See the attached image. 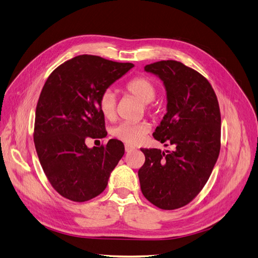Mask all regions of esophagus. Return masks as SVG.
Wrapping results in <instances>:
<instances>
[{
	"label": "esophagus",
	"mask_w": 258,
	"mask_h": 258,
	"mask_svg": "<svg viewBox=\"0 0 258 258\" xmlns=\"http://www.w3.org/2000/svg\"><path fill=\"white\" fill-rule=\"evenodd\" d=\"M134 150H135V148L133 147V146L125 145V152H132V151H134Z\"/></svg>",
	"instance_id": "esophagus-1"
}]
</instances>
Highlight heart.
I'll return each mask as SVG.
<instances>
[{
  "label": "heart",
  "instance_id": "1",
  "mask_svg": "<svg viewBox=\"0 0 258 258\" xmlns=\"http://www.w3.org/2000/svg\"><path fill=\"white\" fill-rule=\"evenodd\" d=\"M126 91L136 97L139 101L145 103L149 108V103L156 97V86L150 79L139 76L126 85ZM100 110L106 119H113L116 116L117 99L116 94L111 89L104 90L99 100ZM150 131V125L147 122H122L112 130V135L126 144L136 145L140 142Z\"/></svg>",
  "mask_w": 258,
  "mask_h": 258
}]
</instances>
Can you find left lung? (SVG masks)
Returning a JSON list of instances; mask_svg holds the SVG:
<instances>
[{
  "instance_id": "8db88e82",
  "label": "left lung",
  "mask_w": 258,
  "mask_h": 258,
  "mask_svg": "<svg viewBox=\"0 0 258 258\" xmlns=\"http://www.w3.org/2000/svg\"><path fill=\"white\" fill-rule=\"evenodd\" d=\"M145 71L163 81L167 113L153 133L174 151L141 149V191L161 209L187 205L207 183L220 153L221 114L217 95L203 75L176 60H161Z\"/></svg>"
}]
</instances>
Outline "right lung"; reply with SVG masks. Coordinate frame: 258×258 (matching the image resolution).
<instances>
[{"label":"right lung","instance_id":"right-lung-1","mask_svg":"<svg viewBox=\"0 0 258 258\" xmlns=\"http://www.w3.org/2000/svg\"><path fill=\"white\" fill-rule=\"evenodd\" d=\"M133 67L80 55L47 78L36 107L34 142L47 179L63 198L85 202L106 188L124 146L110 139L105 147L90 149L86 141L106 137L100 97Z\"/></svg>","mask_w":258,"mask_h":258}]
</instances>
